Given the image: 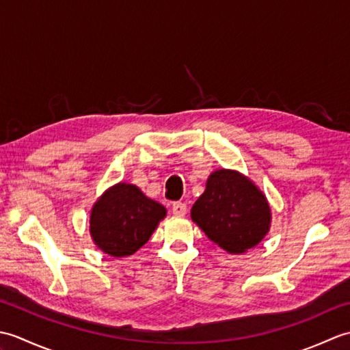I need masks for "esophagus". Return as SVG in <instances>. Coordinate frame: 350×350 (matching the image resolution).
<instances>
[{
	"instance_id": "esophagus-1",
	"label": "esophagus",
	"mask_w": 350,
	"mask_h": 350,
	"mask_svg": "<svg viewBox=\"0 0 350 350\" xmlns=\"http://www.w3.org/2000/svg\"><path fill=\"white\" fill-rule=\"evenodd\" d=\"M187 211H188V207H187V204H185V203H182V202L173 203V213L174 215H179V217H183V215L187 213Z\"/></svg>"
}]
</instances>
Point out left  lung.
Segmentation results:
<instances>
[{"label": "left lung", "mask_w": 350, "mask_h": 350, "mask_svg": "<svg viewBox=\"0 0 350 350\" xmlns=\"http://www.w3.org/2000/svg\"><path fill=\"white\" fill-rule=\"evenodd\" d=\"M191 218L222 250L239 254L256 247L269 232L271 209L265 196L236 171L211 174Z\"/></svg>", "instance_id": "obj_1"}]
</instances>
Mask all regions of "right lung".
Instances as JSON below:
<instances>
[{
  "instance_id": "1",
  "label": "right lung",
  "mask_w": 350,
  "mask_h": 350,
  "mask_svg": "<svg viewBox=\"0 0 350 350\" xmlns=\"http://www.w3.org/2000/svg\"><path fill=\"white\" fill-rule=\"evenodd\" d=\"M165 215V207L147 198L135 185L118 183L94 204L90 233L107 254L131 256L150 239Z\"/></svg>"
}]
</instances>
